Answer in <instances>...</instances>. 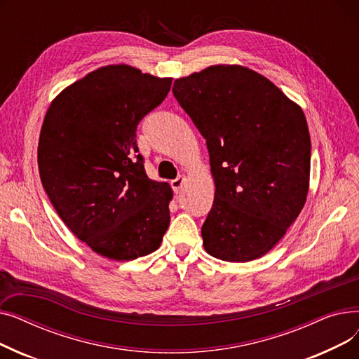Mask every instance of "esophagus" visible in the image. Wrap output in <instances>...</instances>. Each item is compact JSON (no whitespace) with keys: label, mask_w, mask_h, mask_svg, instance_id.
Returning <instances> with one entry per match:
<instances>
[{"label":"esophagus","mask_w":359,"mask_h":359,"mask_svg":"<svg viewBox=\"0 0 359 359\" xmlns=\"http://www.w3.org/2000/svg\"><path fill=\"white\" fill-rule=\"evenodd\" d=\"M184 180H186L184 176H177L175 180L170 182V184H172V189H173L176 194H179V192L182 191V187H183V184H184Z\"/></svg>","instance_id":"esophagus-1"}]
</instances>
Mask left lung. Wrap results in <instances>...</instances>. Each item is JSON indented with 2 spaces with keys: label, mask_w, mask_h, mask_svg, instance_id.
<instances>
[{
  "label": "left lung",
  "mask_w": 359,
  "mask_h": 359,
  "mask_svg": "<svg viewBox=\"0 0 359 359\" xmlns=\"http://www.w3.org/2000/svg\"><path fill=\"white\" fill-rule=\"evenodd\" d=\"M206 141L215 199L203 248L225 262L268 253L303 210L311 142L303 110L263 75L214 65L173 84Z\"/></svg>",
  "instance_id": "8db88e82"
}]
</instances>
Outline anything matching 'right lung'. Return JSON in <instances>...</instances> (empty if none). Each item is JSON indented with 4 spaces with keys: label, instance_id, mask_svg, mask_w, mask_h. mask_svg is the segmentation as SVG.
Returning a JSON list of instances; mask_svg holds the SVG:
<instances>
[{
    "label": "right lung",
    "instance_id": "add662e5",
    "mask_svg": "<svg viewBox=\"0 0 359 359\" xmlns=\"http://www.w3.org/2000/svg\"><path fill=\"white\" fill-rule=\"evenodd\" d=\"M170 86L172 79L109 65L65 88L46 111L37 147L43 189L74 236L109 259L153 253L168 229L173 192L148 179L137 128Z\"/></svg>",
    "mask_w": 359,
    "mask_h": 359
}]
</instances>
